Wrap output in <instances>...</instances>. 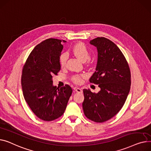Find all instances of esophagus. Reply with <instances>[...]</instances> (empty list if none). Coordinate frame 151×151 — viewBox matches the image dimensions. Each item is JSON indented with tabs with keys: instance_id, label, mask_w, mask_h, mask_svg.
Segmentation results:
<instances>
[{
	"instance_id": "esophagus-1",
	"label": "esophagus",
	"mask_w": 151,
	"mask_h": 151,
	"mask_svg": "<svg viewBox=\"0 0 151 151\" xmlns=\"http://www.w3.org/2000/svg\"><path fill=\"white\" fill-rule=\"evenodd\" d=\"M74 91H76L77 93H82V91H83L81 88L76 87V86L74 88Z\"/></svg>"
}]
</instances>
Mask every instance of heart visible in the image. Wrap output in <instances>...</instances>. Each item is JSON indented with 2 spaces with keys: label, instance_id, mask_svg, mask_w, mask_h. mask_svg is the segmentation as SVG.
<instances>
[{
  "label": "heart",
  "instance_id": "b5f03b06",
  "mask_svg": "<svg viewBox=\"0 0 151 151\" xmlns=\"http://www.w3.org/2000/svg\"><path fill=\"white\" fill-rule=\"evenodd\" d=\"M73 54L80 60L85 61L90 58V52L87 47L82 42L76 43L71 49ZM68 55L65 53L62 54L59 58V63L61 67H64L66 65ZM84 77L83 74H76L72 77L73 81L76 83H81L82 82V78Z\"/></svg>",
  "mask_w": 151,
  "mask_h": 151
}]
</instances>
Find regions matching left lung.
<instances>
[{
	"label": "left lung",
	"mask_w": 151,
	"mask_h": 151,
	"mask_svg": "<svg viewBox=\"0 0 151 151\" xmlns=\"http://www.w3.org/2000/svg\"><path fill=\"white\" fill-rule=\"evenodd\" d=\"M97 47V63L90 82L101 90L83 89L82 107L87 118L104 122L114 116L124 104L130 89L131 74L127 61L119 47L110 40L97 37L90 41Z\"/></svg>",
	"instance_id": "1"
}]
</instances>
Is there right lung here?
<instances>
[{
	"label": "right lung",
	"instance_id": "obj_1",
	"mask_svg": "<svg viewBox=\"0 0 151 151\" xmlns=\"http://www.w3.org/2000/svg\"><path fill=\"white\" fill-rule=\"evenodd\" d=\"M61 40L55 38L42 41L31 52L22 68L24 99L34 114L45 121L63 115L73 93L68 85L58 88L52 84V76L57 75L61 69L59 58L63 48Z\"/></svg>",
	"mask_w": 151,
	"mask_h": 151
}]
</instances>
